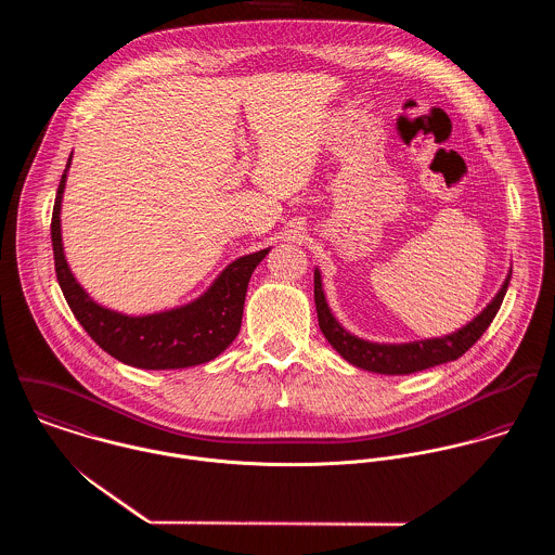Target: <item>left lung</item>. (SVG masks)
Returning a JSON list of instances; mask_svg holds the SVG:
<instances>
[{
    "mask_svg": "<svg viewBox=\"0 0 555 555\" xmlns=\"http://www.w3.org/2000/svg\"><path fill=\"white\" fill-rule=\"evenodd\" d=\"M511 282V273L500 288V293L493 297V301L478 314V317L466 324L464 328L438 337V339H423V341H412V344H372L365 339H359L350 335L346 328L337 324V320L331 317V310L324 301L322 293V282L320 273L314 271V301H317L318 324L328 344L352 365L376 372V374H389V376H403V374H414L421 370H429L440 363H449L460 359L464 352H468L480 335L487 331L491 320L498 314L506 288Z\"/></svg>",
    "mask_w": 555,
    "mask_h": 555,
    "instance_id": "8db88e82",
    "label": "left lung"
}]
</instances>
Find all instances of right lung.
Returning <instances> with one entry per match:
<instances>
[{"label": "right lung", "instance_id": "add662e5", "mask_svg": "<svg viewBox=\"0 0 555 555\" xmlns=\"http://www.w3.org/2000/svg\"><path fill=\"white\" fill-rule=\"evenodd\" d=\"M70 159L73 156L68 158L55 196L51 241L60 288L87 335L117 361L143 370H179L201 365L224 352L241 328L251 271L269 254V249L247 254L229 264L214 286L190 306L137 318L111 312L85 295L64 258L60 209Z\"/></svg>", "mask_w": 555, "mask_h": 555}]
</instances>
